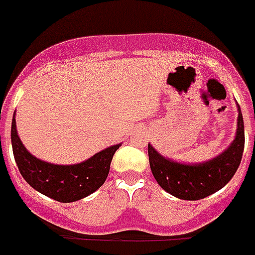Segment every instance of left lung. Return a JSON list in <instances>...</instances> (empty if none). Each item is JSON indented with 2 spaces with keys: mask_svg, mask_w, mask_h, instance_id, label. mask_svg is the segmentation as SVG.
<instances>
[{
  "mask_svg": "<svg viewBox=\"0 0 255 255\" xmlns=\"http://www.w3.org/2000/svg\"><path fill=\"white\" fill-rule=\"evenodd\" d=\"M243 149L245 124L239 108L235 140L223 153L211 160L198 165H184L162 156L149 144L148 156L153 177L166 192L178 199L199 200L228 184L239 167Z\"/></svg>",
  "mask_w": 255,
  "mask_h": 255,
  "instance_id": "8db88e82",
  "label": "left lung"
}]
</instances>
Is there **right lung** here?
Masks as SVG:
<instances>
[{"label":"right lung","instance_id":"add662e5","mask_svg":"<svg viewBox=\"0 0 255 255\" xmlns=\"http://www.w3.org/2000/svg\"><path fill=\"white\" fill-rule=\"evenodd\" d=\"M12 149L19 171L32 188L48 198L70 203L86 198L102 187L115 151L121 144L108 147L77 165H53L37 159L28 152L17 136L15 117L12 119Z\"/></svg>","mask_w":255,"mask_h":255}]
</instances>
